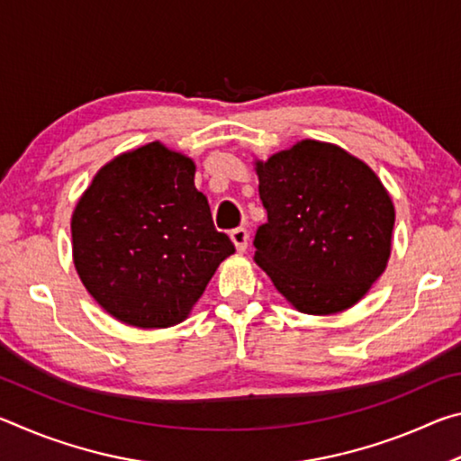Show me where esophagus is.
Returning <instances> with one entry per match:
<instances>
[{"instance_id":"esophagus-1","label":"esophagus","mask_w":461,"mask_h":461,"mask_svg":"<svg viewBox=\"0 0 461 461\" xmlns=\"http://www.w3.org/2000/svg\"><path fill=\"white\" fill-rule=\"evenodd\" d=\"M230 236H231V241H233V246H236L238 252H246L248 241H249L248 230L246 228H236L230 233Z\"/></svg>"}]
</instances>
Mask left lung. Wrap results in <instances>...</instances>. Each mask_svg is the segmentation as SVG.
<instances>
[{
  "label": "left lung",
  "instance_id": "1",
  "mask_svg": "<svg viewBox=\"0 0 461 461\" xmlns=\"http://www.w3.org/2000/svg\"><path fill=\"white\" fill-rule=\"evenodd\" d=\"M267 223L254 260L311 315L352 307L384 272L394 207L378 176L333 144L303 140L256 165Z\"/></svg>",
  "mask_w": 461,
  "mask_h": 461
}]
</instances>
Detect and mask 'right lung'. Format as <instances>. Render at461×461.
<instances>
[{"mask_svg":"<svg viewBox=\"0 0 461 461\" xmlns=\"http://www.w3.org/2000/svg\"><path fill=\"white\" fill-rule=\"evenodd\" d=\"M194 165L158 142L99 170L73 213V258L109 315L152 330L181 323L236 252L217 231Z\"/></svg>","mask_w":461,"mask_h":461,"instance_id":"1","label":"right lung"}]
</instances>
